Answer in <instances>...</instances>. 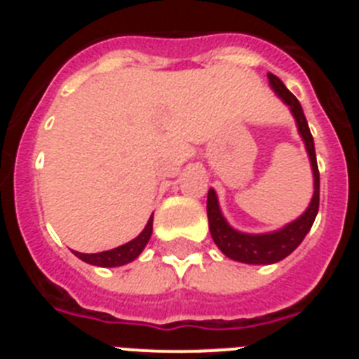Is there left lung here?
<instances>
[{"mask_svg":"<svg viewBox=\"0 0 359 359\" xmlns=\"http://www.w3.org/2000/svg\"><path fill=\"white\" fill-rule=\"evenodd\" d=\"M268 79L269 84L277 91L278 97L291 107V113H293L294 120H297L298 131H300L304 142H306V149L309 152L311 165H313V174H315V194H313V199H311L309 208L297 221L290 223L282 230L273 231V233L250 236V233H241V231L233 230L224 221L223 214L219 210L217 196H215L212 189L208 190L207 214L212 239H214V243L217 244L219 250L224 255L233 259V261L246 262V264H273V262L286 259L298 244L302 243L304 237L307 236V231L311 230V226L315 223V217L318 214L320 207V172L318 165H316L315 144H313V135H311L307 120L304 116L302 106L297 100V97L287 90L286 86L282 84V81L277 75L268 73Z\"/></svg>","mask_w":359,"mask_h":359,"instance_id":"left-lung-1","label":"left lung"}]
</instances>
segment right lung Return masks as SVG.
<instances>
[{"mask_svg": "<svg viewBox=\"0 0 359 359\" xmlns=\"http://www.w3.org/2000/svg\"><path fill=\"white\" fill-rule=\"evenodd\" d=\"M152 233V215L149 219L147 226L144 228L140 236L133 239L131 243L123 244V246H118L115 250H109V252H100V253H79L73 252L75 255L81 259V261L88 262V264L93 266H102V268H115V266H123L128 262L135 261L136 257L140 255L142 250L145 248V244L149 243Z\"/></svg>", "mask_w": 359, "mask_h": 359, "instance_id": "right-lung-1", "label": "right lung"}]
</instances>
